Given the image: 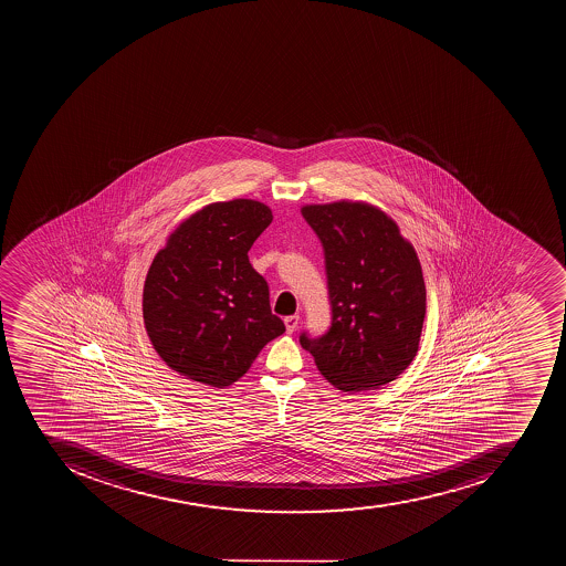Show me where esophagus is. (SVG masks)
Returning <instances> with one entry per match:
<instances>
[{
  "label": "esophagus",
  "instance_id": "34e87169",
  "mask_svg": "<svg viewBox=\"0 0 566 566\" xmlns=\"http://www.w3.org/2000/svg\"><path fill=\"white\" fill-rule=\"evenodd\" d=\"M286 333L292 334L295 329H297L298 325V315H290L285 318Z\"/></svg>",
  "mask_w": 566,
  "mask_h": 566
}]
</instances>
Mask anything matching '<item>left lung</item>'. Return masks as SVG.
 Instances as JSON below:
<instances>
[{"label":"left lung","instance_id":"1","mask_svg":"<svg viewBox=\"0 0 566 566\" xmlns=\"http://www.w3.org/2000/svg\"><path fill=\"white\" fill-rule=\"evenodd\" d=\"M324 248L331 327L301 333L325 379L343 392L377 389L412 363L427 313L418 254L377 207L336 201L301 209Z\"/></svg>","mask_w":566,"mask_h":566}]
</instances>
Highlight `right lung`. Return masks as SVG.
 Listing matches in <instances>:
<instances>
[{
  "mask_svg": "<svg viewBox=\"0 0 566 566\" xmlns=\"http://www.w3.org/2000/svg\"><path fill=\"white\" fill-rule=\"evenodd\" d=\"M271 221L260 201L210 203L156 254L143 289V321L160 359L177 374L227 388L285 333L272 315L268 281L248 256Z\"/></svg>",
  "mask_w": 566,
  "mask_h": 566,
  "instance_id": "right-lung-1",
  "label": "right lung"
}]
</instances>
